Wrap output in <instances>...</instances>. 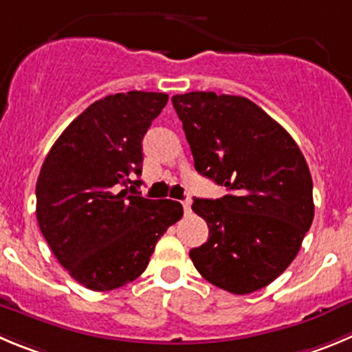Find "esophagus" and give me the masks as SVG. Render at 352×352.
Returning a JSON list of instances; mask_svg holds the SVG:
<instances>
[{"label": "esophagus", "instance_id": "obj_1", "mask_svg": "<svg viewBox=\"0 0 352 352\" xmlns=\"http://www.w3.org/2000/svg\"><path fill=\"white\" fill-rule=\"evenodd\" d=\"M182 206H184V213H186V215H189V213H191V198L184 199Z\"/></svg>", "mask_w": 352, "mask_h": 352}]
</instances>
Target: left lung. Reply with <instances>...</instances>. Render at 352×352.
I'll list each match as a JSON object with an SVG mask.
<instances>
[{"mask_svg": "<svg viewBox=\"0 0 352 352\" xmlns=\"http://www.w3.org/2000/svg\"><path fill=\"white\" fill-rule=\"evenodd\" d=\"M172 102L196 170L229 191L219 199L195 198L192 212L210 232L189 257L222 290H261L297 257L313 224V179L304 154L280 123L245 97L191 91Z\"/></svg>", "mask_w": 352, "mask_h": 352, "instance_id": "1", "label": "left lung"}]
</instances>
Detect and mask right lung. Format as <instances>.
<instances>
[{
    "label": "right lung",
    "mask_w": 352,
    "mask_h": 352,
    "mask_svg": "<svg viewBox=\"0 0 352 352\" xmlns=\"http://www.w3.org/2000/svg\"><path fill=\"white\" fill-rule=\"evenodd\" d=\"M166 102L156 91L107 95L45 157L36 184L39 229L62 267L90 290L137 280L157 239L184 215L179 201L128 195V186H140L131 177L142 173L144 135Z\"/></svg>",
    "instance_id": "obj_1"
}]
</instances>
